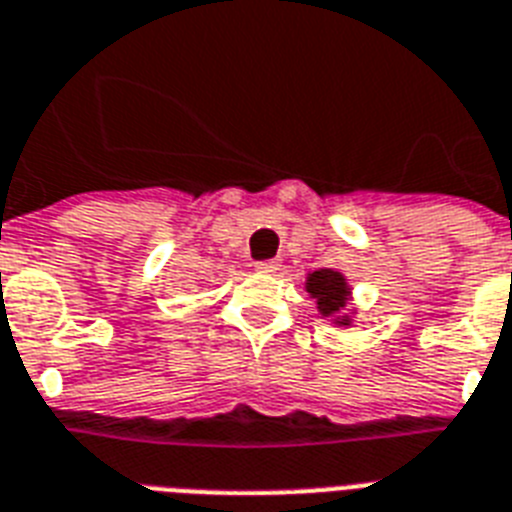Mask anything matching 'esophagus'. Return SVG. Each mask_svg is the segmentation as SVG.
<instances>
[{
	"label": "esophagus",
	"mask_w": 512,
	"mask_h": 512,
	"mask_svg": "<svg viewBox=\"0 0 512 512\" xmlns=\"http://www.w3.org/2000/svg\"><path fill=\"white\" fill-rule=\"evenodd\" d=\"M255 268L260 270V273H276L281 265H278V260H263V263H257Z\"/></svg>",
	"instance_id": "34e87169"
}]
</instances>
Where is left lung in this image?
I'll return each instance as SVG.
<instances>
[{
    "label": "left lung",
    "mask_w": 512,
    "mask_h": 512,
    "mask_svg": "<svg viewBox=\"0 0 512 512\" xmlns=\"http://www.w3.org/2000/svg\"><path fill=\"white\" fill-rule=\"evenodd\" d=\"M305 292L315 299V307L323 318H331V323L339 328H350L355 310H347L352 305L350 278L334 268L310 270L305 278Z\"/></svg>",
    "instance_id": "8db88e82"
}]
</instances>
